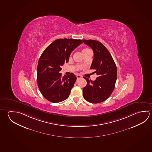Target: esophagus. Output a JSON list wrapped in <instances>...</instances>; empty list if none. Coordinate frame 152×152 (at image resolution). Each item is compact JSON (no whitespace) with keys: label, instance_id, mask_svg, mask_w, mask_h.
I'll return each instance as SVG.
<instances>
[{"label":"esophagus","instance_id":"obj_1","mask_svg":"<svg viewBox=\"0 0 152 152\" xmlns=\"http://www.w3.org/2000/svg\"><path fill=\"white\" fill-rule=\"evenodd\" d=\"M76 77H77V80H78V79H80V78H82V76H80V75H77L76 76Z\"/></svg>","mask_w":152,"mask_h":152}]
</instances>
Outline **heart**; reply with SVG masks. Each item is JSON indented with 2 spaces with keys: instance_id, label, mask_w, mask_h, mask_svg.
<instances>
[{
  "instance_id": "1",
  "label": "heart",
  "mask_w": 152,
  "mask_h": 152,
  "mask_svg": "<svg viewBox=\"0 0 152 152\" xmlns=\"http://www.w3.org/2000/svg\"><path fill=\"white\" fill-rule=\"evenodd\" d=\"M91 51V50L90 49H89V48H83V49L82 50L83 54H84L86 53H87V52H90V51Z\"/></svg>"
}]
</instances>
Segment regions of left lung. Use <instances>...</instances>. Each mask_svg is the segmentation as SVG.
Returning <instances> with one entry per match:
<instances>
[{"label": "left lung", "mask_w": 152, "mask_h": 152, "mask_svg": "<svg viewBox=\"0 0 152 152\" xmlns=\"http://www.w3.org/2000/svg\"><path fill=\"white\" fill-rule=\"evenodd\" d=\"M93 50L94 58L91 69L98 76L95 80H86V86L83 88V97L86 101L97 104L108 98L114 91L117 80V68L109 51L97 40H83Z\"/></svg>", "instance_id": "left-lung-1"}]
</instances>
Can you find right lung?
I'll return each mask as SVG.
<instances>
[{
    "instance_id": "right-lung-1",
    "label": "right lung",
    "mask_w": 152,
    "mask_h": 152,
    "mask_svg": "<svg viewBox=\"0 0 152 152\" xmlns=\"http://www.w3.org/2000/svg\"><path fill=\"white\" fill-rule=\"evenodd\" d=\"M83 43L80 39H58L46 48L37 66V84L45 98L53 103L67 99L76 80L73 73L61 77L59 72L67 63L74 50Z\"/></svg>"
}]
</instances>
